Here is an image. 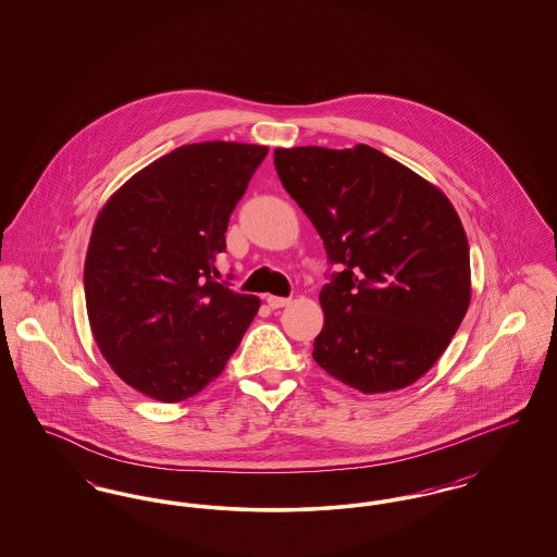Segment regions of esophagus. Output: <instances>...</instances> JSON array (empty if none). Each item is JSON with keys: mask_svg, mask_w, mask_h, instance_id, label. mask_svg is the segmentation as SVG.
<instances>
[{"mask_svg": "<svg viewBox=\"0 0 557 557\" xmlns=\"http://www.w3.org/2000/svg\"><path fill=\"white\" fill-rule=\"evenodd\" d=\"M267 305L271 309H282L286 305H290V298H284V296H267Z\"/></svg>", "mask_w": 557, "mask_h": 557, "instance_id": "1", "label": "esophagus"}]
</instances>
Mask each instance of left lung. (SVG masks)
I'll use <instances>...</instances> for the list:
<instances>
[{
  "mask_svg": "<svg viewBox=\"0 0 557 557\" xmlns=\"http://www.w3.org/2000/svg\"><path fill=\"white\" fill-rule=\"evenodd\" d=\"M273 162L341 269L319 292V368L366 395L413 384L470 307V246L449 198L366 144L277 148Z\"/></svg>",
  "mask_w": 557,
  "mask_h": 557,
  "instance_id": "left-lung-1",
  "label": "left lung"
}]
</instances>
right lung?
I'll return each instance as SVG.
<instances>
[{
  "mask_svg": "<svg viewBox=\"0 0 557 557\" xmlns=\"http://www.w3.org/2000/svg\"><path fill=\"white\" fill-rule=\"evenodd\" d=\"M267 152L182 146L135 173L98 214L83 271L89 325L110 368L141 395H198L257 315L261 300L216 282L214 263Z\"/></svg>",
  "mask_w": 557,
  "mask_h": 557,
  "instance_id": "1",
  "label": "right lung"
}]
</instances>
